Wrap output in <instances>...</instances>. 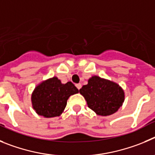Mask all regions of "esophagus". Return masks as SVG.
Returning a JSON list of instances; mask_svg holds the SVG:
<instances>
[{
	"label": "esophagus",
	"mask_w": 155,
	"mask_h": 155,
	"mask_svg": "<svg viewBox=\"0 0 155 155\" xmlns=\"http://www.w3.org/2000/svg\"><path fill=\"white\" fill-rule=\"evenodd\" d=\"M76 87H77L78 90H80L81 87H82V85H81L80 83H79V84H76Z\"/></svg>",
	"instance_id": "esophagus-1"
}]
</instances>
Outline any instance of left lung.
I'll return each instance as SVG.
<instances>
[{
  "mask_svg": "<svg viewBox=\"0 0 155 155\" xmlns=\"http://www.w3.org/2000/svg\"><path fill=\"white\" fill-rule=\"evenodd\" d=\"M79 93L86 100L88 107L97 115L110 116L122 107L125 93L119 84L98 76H93L83 86Z\"/></svg>",
  "mask_w": 155,
  "mask_h": 155,
  "instance_id": "8db88e82",
  "label": "left lung"
}]
</instances>
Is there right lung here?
<instances>
[{
  "instance_id": "1",
  "label": "right lung",
  "mask_w": 155,
  "mask_h": 155,
  "mask_svg": "<svg viewBox=\"0 0 155 155\" xmlns=\"http://www.w3.org/2000/svg\"><path fill=\"white\" fill-rule=\"evenodd\" d=\"M79 93L71 82L62 83L56 76L41 81L31 93V104L36 114L44 117H59L70 96Z\"/></svg>"
}]
</instances>
